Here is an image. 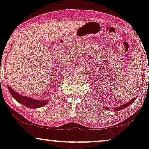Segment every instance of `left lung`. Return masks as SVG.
Listing matches in <instances>:
<instances>
[{
    "instance_id": "obj_1",
    "label": "left lung",
    "mask_w": 149,
    "mask_h": 149,
    "mask_svg": "<svg viewBox=\"0 0 149 149\" xmlns=\"http://www.w3.org/2000/svg\"><path fill=\"white\" fill-rule=\"evenodd\" d=\"M137 96H136V97H134V98L133 99H132L131 101H130L129 102H127V103H125V104L122 105V106H120L116 107V108H108V107H106V108H106V110H108V111H120V110L124 109V108H126V107L130 106V105H131L132 103L134 102L135 100H136V98H137Z\"/></svg>"
}]
</instances>
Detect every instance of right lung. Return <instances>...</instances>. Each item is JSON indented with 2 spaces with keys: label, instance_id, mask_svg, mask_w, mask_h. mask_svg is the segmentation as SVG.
<instances>
[{
  "label": "right lung",
  "instance_id": "1",
  "mask_svg": "<svg viewBox=\"0 0 149 149\" xmlns=\"http://www.w3.org/2000/svg\"><path fill=\"white\" fill-rule=\"evenodd\" d=\"M8 89H9L11 95L13 96V98L16 100L17 101H18L19 103H20L21 104L24 105V106H26L27 108H41V107L46 106V104H48V103L49 102V100H37L35 99V98H31V97H26L22 95L19 94L18 93H17L15 91L11 88L9 86H8Z\"/></svg>",
  "mask_w": 149,
  "mask_h": 149
}]
</instances>
